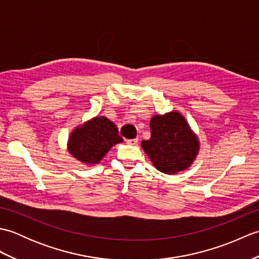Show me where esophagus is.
<instances>
[{
  "label": "esophagus",
  "mask_w": 259,
  "mask_h": 259,
  "mask_svg": "<svg viewBox=\"0 0 259 259\" xmlns=\"http://www.w3.org/2000/svg\"><path fill=\"white\" fill-rule=\"evenodd\" d=\"M126 144L131 145V146H135V145L138 144V139H137V138H135V139H128V140H126Z\"/></svg>",
  "instance_id": "esophagus-1"
}]
</instances>
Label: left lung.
Here are the masks:
<instances>
[{
	"label": "left lung",
	"instance_id": "8db88e82",
	"mask_svg": "<svg viewBox=\"0 0 259 259\" xmlns=\"http://www.w3.org/2000/svg\"><path fill=\"white\" fill-rule=\"evenodd\" d=\"M150 129V139L142 141L141 147L159 171L175 175L191 166L199 141L180 112L153 115Z\"/></svg>",
	"mask_w": 259,
	"mask_h": 259
}]
</instances>
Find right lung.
Returning a JSON list of instances; mask_svg holds the SVG:
<instances>
[{
  "mask_svg": "<svg viewBox=\"0 0 259 259\" xmlns=\"http://www.w3.org/2000/svg\"><path fill=\"white\" fill-rule=\"evenodd\" d=\"M122 141L115 124L101 115L76 126L70 135L68 150L81 162L97 164L114 145Z\"/></svg>",
  "mask_w": 259,
  "mask_h": 259,
  "instance_id": "obj_1",
  "label": "right lung"
}]
</instances>
